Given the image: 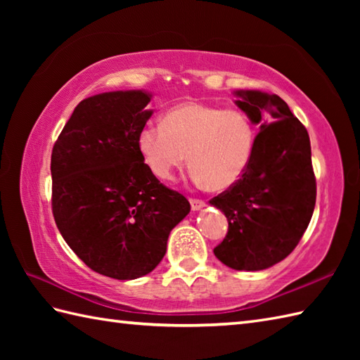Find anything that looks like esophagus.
I'll list each match as a JSON object with an SVG mask.
<instances>
[{
	"mask_svg": "<svg viewBox=\"0 0 360 360\" xmlns=\"http://www.w3.org/2000/svg\"><path fill=\"white\" fill-rule=\"evenodd\" d=\"M190 207H192L193 212H198L205 207V202L201 200H190Z\"/></svg>",
	"mask_w": 360,
	"mask_h": 360,
	"instance_id": "34e87169",
	"label": "esophagus"
}]
</instances>
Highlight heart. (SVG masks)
<instances>
[{
  "label": "heart",
  "instance_id": "b5f03b06",
  "mask_svg": "<svg viewBox=\"0 0 360 360\" xmlns=\"http://www.w3.org/2000/svg\"><path fill=\"white\" fill-rule=\"evenodd\" d=\"M255 127L241 110L186 101L173 105L162 122H147L137 136L143 164L168 181L184 165L196 186L224 192L248 172L255 150Z\"/></svg>",
  "mask_w": 360,
  "mask_h": 360
}]
</instances>
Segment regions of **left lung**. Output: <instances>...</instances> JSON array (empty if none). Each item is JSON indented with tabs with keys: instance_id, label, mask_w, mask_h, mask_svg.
<instances>
[{
	"instance_id": "obj_1",
	"label": "left lung",
	"mask_w": 360,
	"mask_h": 360,
	"mask_svg": "<svg viewBox=\"0 0 360 360\" xmlns=\"http://www.w3.org/2000/svg\"><path fill=\"white\" fill-rule=\"evenodd\" d=\"M235 105L258 125L254 158L236 186L213 198L229 232L213 249L235 271H263L300 241L316 205L309 134L275 94L236 89Z\"/></svg>"
}]
</instances>
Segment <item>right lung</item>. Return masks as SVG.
<instances>
[{"label": "right lung", "mask_w": 360, "mask_h": 360, "mask_svg": "<svg viewBox=\"0 0 360 360\" xmlns=\"http://www.w3.org/2000/svg\"><path fill=\"white\" fill-rule=\"evenodd\" d=\"M153 94L110 91L82 101L53 145L52 213L91 269L116 280L150 274L190 202L156 179L137 148Z\"/></svg>", "instance_id": "obj_1"}]
</instances>
